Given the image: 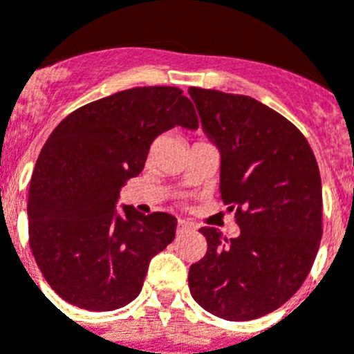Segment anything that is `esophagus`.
<instances>
[{
	"instance_id": "esophagus-1",
	"label": "esophagus",
	"mask_w": 354,
	"mask_h": 354,
	"mask_svg": "<svg viewBox=\"0 0 354 354\" xmlns=\"http://www.w3.org/2000/svg\"><path fill=\"white\" fill-rule=\"evenodd\" d=\"M194 224L192 223H186V221H180L179 223V226H177V233H179V235H183V233H186V232H189V230H194Z\"/></svg>"
}]
</instances>
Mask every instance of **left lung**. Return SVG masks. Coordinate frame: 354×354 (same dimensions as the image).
<instances>
[{"label":"left lung","instance_id":"left-lung-1","mask_svg":"<svg viewBox=\"0 0 354 354\" xmlns=\"http://www.w3.org/2000/svg\"><path fill=\"white\" fill-rule=\"evenodd\" d=\"M201 124L221 153V197L241 235L201 227L206 255L192 264L189 293L208 313L253 320L288 302L322 239V183L306 137L248 95L189 88Z\"/></svg>","mask_w":354,"mask_h":354}]
</instances>
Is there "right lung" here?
Listing matches in <instances>:
<instances>
[{
  "label": "right lung",
  "mask_w": 354,
  "mask_h": 354,
  "mask_svg": "<svg viewBox=\"0 0 354 354\" xmlns=\"http://www.w3.org/2000/svg\"><path fill=\"white\" fill-rule=\"evenodd\" d=\"M175 127H198L192 101L175 86H142L77 108L46 139L28 189V236L63 300L113 311L141 293L150 261L175 239L177 218L115 206L153 139Z\"/></svg>",
  "instance_id": "obj_1"
}]
</instances>
